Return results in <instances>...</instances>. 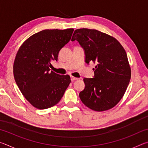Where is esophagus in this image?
Listing matches in <instances>:
<instances>
[{"mask_svg": "<svg viewBox=\"0 0 148 148\" xmlns=\"http://www.w3.org/2000/svg\"><path fill=\"white\" fill-rule=\"evenodd\" d=\"M71 81L72 82H74V81H75V80L78 79V78H77V77H73V76H71Z\"/></svg>", "mask_w": 148, "mask_h": 148, "instance_id": "esophagus-1", "label": "esophagus"}]
</instances>
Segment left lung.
<instances>
[{
    "mask_svg": "<svg viewBox=\"0 0 148 148\" xmlns=\"http://www.w3.org/2000/svg\"><path fill=\"white\" fill-rule=\"evenodd\" d=\"M71 40L84 49L87 64H97L94 77L84 79L85 88L79 94L82 102L95 111L111 109L123 97L131 79L125 50L114 37L95 29H76Z\"/></svg>",
    "mask_w": 148,
    "mask_h": 148,
    "instance_id": "left-lung-1",
    "label": "left lung"
}]
</instances>
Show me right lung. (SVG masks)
Returning a JSON list of instances; mask_svg holds the SVG:
<instances>
[{
    "label": "right lung",
    "mask_w": 148,
    "mask_h": 148,
    "mask_svg": "<svg viewBox=\"0 0 148 148\" xmlns=\"http://www.w3.org/2000/svg\"><path fill=\"white\" fill-rule=\"evenodd\" d=\"M73 29H46L23 42L14 63L15 81L25 99L40 110L53 106L60 101L71 80L69 75L50 71L51 61L70 41Z\"/></svg>",
    "instance_id": "right-lung-1"
}]
</instances>
